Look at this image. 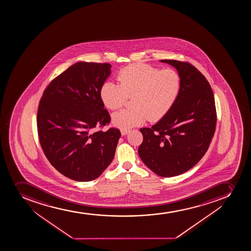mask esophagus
Returning a JSON list of instances; mask_svg holds the SVG:
<instances>
[{"label": "esophagus", "instance_id": "34e87169", "mask_svg": "<svg viewBox=\"0 0 251 251\" xmlns=\"http://www.w3.org/2000/svg\"><path fill=\"white\" fill-rule=\"evenodd\" d=\"M130 132L129 130L122 129L121 130L122 136H126V135H127V133H128V132Z\"/></svg>", "mask_w": 251, "mask_h": 251}]
</instances>
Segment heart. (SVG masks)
<instances>
[{
	"instance_id": "1",
	"label": "heart",
	"mask_w": 251,
	"mask_h": 251,
	"mask_svg": "<svg viewBox=\"0 0 251 251\" xmlns=\"http://www.w3.org/2000/svg\"><path fill=\"white\" fill-rule=\"evenodd\" d=\"M119 83L107 81L100 96L108 109H119L127 97H132V109H122L112 115V124L121 129L158 121L171 109L181 89V77L176 70H160L145 64L129 65L120 70Z\"/></svg>"
}]
</instances>
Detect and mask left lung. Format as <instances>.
Instances as JSON below:
<instances>
[{"mask_svg": "<svg viewBox=\"0 0 251 251\" xmlns=\"http://www.w3.org/2000/svg\"><path fill=\"white\" fill-rule=\"evenodd\" d=\"M176 69L181 89L169 113L140 132L138 154L154 174L164 177L188 171L208 151L216 127L214 93L205 77L189 63L161 60Z\"/></svg>", "mask_w": 251, "mask_h": 251, "instance_id": "obj_1", "label": "left lung"}]
</instances>
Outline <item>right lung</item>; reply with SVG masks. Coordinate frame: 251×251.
I'll use <instances>...</instances> for the list:
<instances>
[{"instance_id": "1", "label": "right lung", "mask_w": 251, "mask_h": 251, "mask_svg": "<svg viewBox=\"0 0 251 251\" xmlns=\"http://www.w3.org/2000/svg\"><path fill=\"white\" fill-rule=\"evenodd\" d=\"M110 69L107 63H76L51 81L40 100V144L51 165L75 181L99 177L115 154L120 131H94L110 122L100 96Z\"/></svg>"}]
</instances>
